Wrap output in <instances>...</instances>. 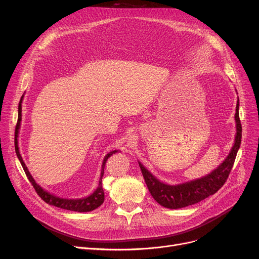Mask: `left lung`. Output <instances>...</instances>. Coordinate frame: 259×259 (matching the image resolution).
Segmentation results:
<instances>
[{"mask_svg":"<svg viewBox=\"0 0 259 259\" xmlns=\"http://www.w3.org/2000/svg\"><path fill=\"white\" fill-rule=\"evenodd\" d=\"M236 134L232 149L224 160L223 163L207 175L182 182L178 184H167L157 179L149 169L138 161L144 181L153 198L160 204L167 208H181L199 202L208 196L214 195L227 181L230 171L241 143V123L239 120V99L236 104L235 113Z\"/></svg>","mask_w":259,"mask_h":259,"instance_id":"1","label":"left lung"}]
</instances>
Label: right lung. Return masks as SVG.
I'll return each mask as SVG.
<instances>
[{
	"instance_id": "obj_1",
	"label": "right lung",
	"mask_w": 259,
	"mask_h": 259,
	"mask_svg": "<svg viewBox=\"0 0 259 259\" xmlns=\"http://www.w3.org/2000/svg\"><path fill=\"white\" fill-rule=\"evenodd\" d=\"M24 95L22 96L20 103H19V108H18V123L16 126V133H15V149H16V153L18 156V159L20 160V162L22 164V167L25 171V174L28 178V180L31 182V184L33 186L35 192L38 193V195L41 197V198L48 204L60 207V208H64V210H68V211H75V212H80V213H84V212H91L96 210L97 207H99L103 201H104V191L102 188V177L104 174V166L105 163L107 161V159L112 156L113 154L118 153V150L109 152L103 159L102 162V166H101V175H100V180H99V184H98L97 189L89 196L86 197H82V198H62V197L56 196L55 194L49 193L48 191L44 190L41 186H39L38 183L35 182V180L33 179V177L31 176V174L29 173V170L24 162V160L21 156L20 150H19V133H20V128H21V121H22V101H23Z\"/></svg>"
}]
</instances>
